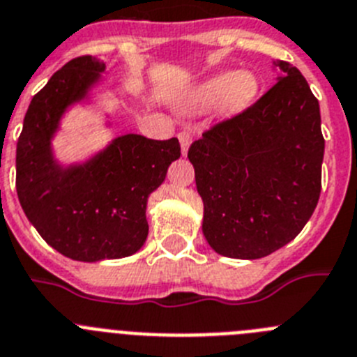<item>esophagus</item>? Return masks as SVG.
Segmentation results:
<instances>
[{
    "label": "esophagus",
    "instance_id": "obj_1",
    "mask_svg": "<svg viewBox=\"0 0 357 357\" xmlns=\"http://www.w3.org/2000/svg\"><path fill=\"white\" fill-rule=\"evenodd\" d=\"M179 139V144H181V155L186 156V153H188V147H190V142H192V135L190 131H181V133L178 135Z\"/></svg>",
    "mask_w": 357,
    "mask_h": 357
}]
</instances>
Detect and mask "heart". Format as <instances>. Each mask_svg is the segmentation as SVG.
<instances>
[{"label": "heart", "instance_id": "b5f03b06", "mask_svg": "<svg viewBox=\"0 0 357 357\" xmlns=\"http://www.w3.org/2000/svg\"><path fill=\"white\" fill-rule=\"evenodd\" d=\"M259 92V79L252 70L217 73L195 86L192 92V105L208 108L217 102L224 115H234L255 102Z\"/></svg>", "mask_w": 357, "mask_h": 357}]
</instances>
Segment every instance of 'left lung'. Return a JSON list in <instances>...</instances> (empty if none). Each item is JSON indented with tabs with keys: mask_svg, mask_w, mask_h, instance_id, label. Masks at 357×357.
Listing matches in <instances>:
<instances>
[{
	"mask_svg": "<svg viewBox=\"0 0 357 357\" xmlns=\"http://www.w3.org/2000/svg\"><path fill=\"white\" fill-rule=\"evenodd\" d=\"M278 83L188 149L204 204L202 234L218 255L258 259L297 236L322 186L320 107L306 78L278 60Z\"/></svg>",
	"mask_w": 357,
	"mask_h": 357,
	"instance_id": "8db88e82",
	"label": "left lung"
}]
</instances>
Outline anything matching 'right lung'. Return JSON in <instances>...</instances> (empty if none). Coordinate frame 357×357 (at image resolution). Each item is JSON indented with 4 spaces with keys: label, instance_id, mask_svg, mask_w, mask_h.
Here are the masks:
<instances>
[{
    "label": "right lung",
    "instance_id": "right-lung-1",
    "mask_svg": "<svg viewBox=\"0 0 357 357\" xmlns=\"http://www.w3.org/2000/svg\"><path fill=\"white\" fill-rule=\"evenodd\" d=\"M105 69L86 54L56 70L31 99L15 153V188L28 220L60 255L86 263L126 258L146 243L147 199L181 156L178 139L128 133L82 163L54 158L60 121L91 99Z\"/></svg>",
    "mask_w": 357,
    "mask_h": 357
}]
</instances>
